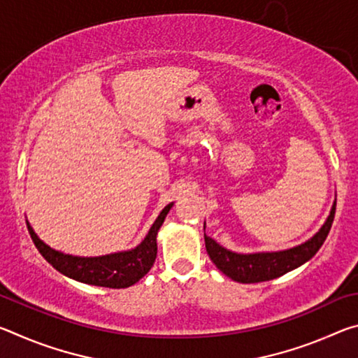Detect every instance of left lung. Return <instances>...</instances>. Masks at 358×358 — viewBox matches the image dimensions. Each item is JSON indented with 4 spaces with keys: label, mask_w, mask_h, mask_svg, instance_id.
<instances>
[{
    "label": "left lung",
    "mask_w": 358,
    "mask_h": 358,
    "mask_svg": "<svg viewBox=\"0 0 358 358\" xmlns=\"http://www.w3.org/2000/svg\"><path fill=\"white\" fill-rule=\"evenodd\" d=\"M335 210L336 201L333 202L330 215L327 216V220L322 224V227L319 229V232L314 234L310 240L305 241V243L289 248V250L251 254L234 252L227 250V248L221 246L220 243H216V241L213 238H210L207 234H203L205 248H207L211 262H213L224 275L229 276L230 280L243 284L275 280V278H280L289 273V271L299 268L300 265L308 262V260L319 251V248L324 245L327 235L330 232L333 217H335Z\"/></svg>",
    "instance_id": "left-lung-1"
}]
</instances>
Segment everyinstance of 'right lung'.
I'll return each mask as SVG.
<instances>
[{
  "label": "right lung",
  "instance_id": "1",
  "mask_svg": "<svg viewBox=\"0 0 358 358\" xmlns=\"http://www.w3.org/2000/svg\"><path fill=\"white\" fill-rule=\"evenodd\" d=\"M172 205L173 202L162 208L159 216L153 222V226L150 227L147 237L142 240V243H138L136 248L128 251L112 252L98 257L72 256V254H64L62 251L53 250V248L44 243L38 237V234L34 232V229L28 221L27 226L36 248L42 254V257L53 268H57L59 273L72 278V280L78 282L92 284V286L124 289L136 284L153 266L157 252V232H159L162 222H164L167 213L171 211Z\"/></svg>",
  "mask_w": 358,
  "mask_h": 358
}]
</instances>
